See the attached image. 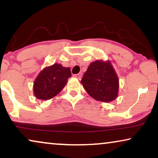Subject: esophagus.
<instances>
[{"label": "esophagus", "instance_id": "esophagus-1", "mask_svg": "<svg viewBox=\"0 0 158 158\" xmlns=\"http://www.w3.org/2000/svg\"><path fill=\"white\" fill-rule=\"evenodd\" d=\"M74 76L75 77H77V79H81V76H82V73H79V74H74Z\"/></svg>", "mask_w": 158, "mask_h": 158}]
</instances>
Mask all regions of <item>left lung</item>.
Wrapping results in <instances>:
<instances>
[{
	"mask_svg": "<svg viewBox=\"0 0 158 158\" xmlns=\"http://www.w3.org/2000/svg\"><path fill=\"white\" fill-rule=\"evenodd\" d=\"M81 83L88 94L97 101L110 102L118 97L119 78L109 60L92 62Z\"/></svg>",
	"mask_w": 158,
	"mask_h": 158,
	"instance_id": "1",
	"label": "left lung"
}]
</instances>
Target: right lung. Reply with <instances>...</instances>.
Segmentation results:
<instances>
[{"instance_id":"obj_1","label":"right lung","mask_w":158,"mask_h":158,"mask_svg":"<svg viewBox=\"0 0 158 158\" xmlns=\"http://www.w3.org/2000/svg\"><path fill=\"white\" fill-rule=\"evenodd\" d=\"M72 77L69 67L55 63L46 66L37 75L34 82V94L37 99L48 100L61 92Z\"/></svg>"}]
</instances>
